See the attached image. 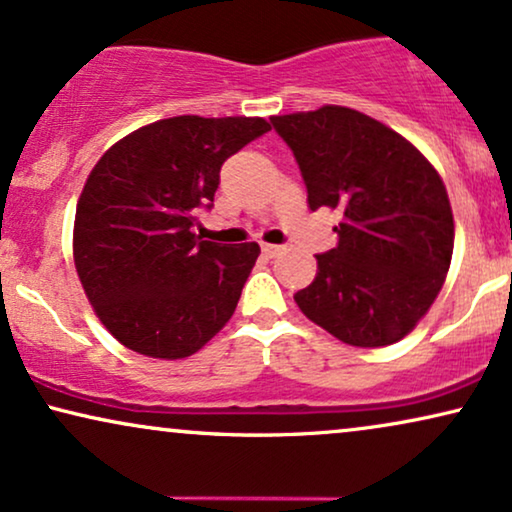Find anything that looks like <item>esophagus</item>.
<instances>
[{"mask_svg":"<svg viewBox=\"0 0 512 512\" xmlns=\"http://www.w3.org/2000/svg\"><path fill=\"white\" fill-rule=\"evenodd\" d=\"M261 249H263V254L268 256V258H275V256H280L282 251H284L282 247H277V244H263Z\"/></svg>","mask_w":512,"mask_h":512,"instance_id":"34e87169","label":"esophagus"}]
</instances>
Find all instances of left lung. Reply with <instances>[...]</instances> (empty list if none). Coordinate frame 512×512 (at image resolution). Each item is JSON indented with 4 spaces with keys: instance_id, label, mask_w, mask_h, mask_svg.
<instances>
[{
    "instance_id": "1",
    "label": "left lung",
    "mask_w": 512,
    "mask_h": 512,
    "mask_svg": "<svg viewBox=\"0 0 512 512\" xmlns=\"http://www.w3.org/2000/svg\"><path fill=\"white\" fill-rule=\"evenodd\" d=\"M270 122L294 152L310 209L341 214L338 244L317 254L298 308L357 348L400 341L440 294L454 251L440 174L390 126L341 105Z\"/></svg>"
}]
</instances>
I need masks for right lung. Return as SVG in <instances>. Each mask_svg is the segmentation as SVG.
Segmentation results:
<instances>
[{
  "instance_id": "1",
  "label": "right lung",
  "mask_w": 512,
  "mask_h": 512,
  "mask_svg": "<svg viewBox=\"0 0 512 512\" xmlns=\"http://www.w3.org/2000/svg\"><path fill=\"white\" fill-rule=\"evenodd\" d=\"M270 131L263 117L181 115L117 141L86 178L75 268L98 320L138 355L183 360L235 313L261 247L195 235L221 167Z\"/></svg>"
}]
</instances>
